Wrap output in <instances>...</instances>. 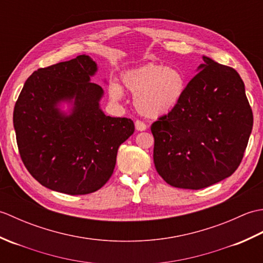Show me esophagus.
I'll use <instances>...</instances> for the list:
<instances>
[{
	"label": "esophagus",
	"mask_w": 263,
	"mask_h": 263,
	"mask_svg": "<svg viewBox=\"0 0 263 263\" xmlns=\"http://www.w3.org/2000/svg\"><path fill=\"white\" fill-rule=\"evenodd\" d=\"M135 124H136V130L137 131H146L147 130V125L141 121H136Z\"/></svg>",
	"instance_id": "obj_1"
}]
</instances>
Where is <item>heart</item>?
Returning a JSON list of instances; mask_svg holds the SVG:
<instances>
[{
  "mask_svg": "<svg viewBox=\"0 0 263 263\" xmlns=\"http://www.w3.org/2000/svg\"><path fill=\"white\" fill-rule=\"evenodd\" d=\"M123 86L133 97L136 109L152 119L171 113L180 104L186 89L182 72L172 66L148 64L133 69L122 76ZM109 95L113 100L123 98V90L117 83H111Z\"/></svg>",
  "mask_w": 263,
  "mask_h": 263,
  "instance_id": "heart-1",
  "label": "heart"
}]
</instances>
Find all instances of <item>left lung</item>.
I'll list each match as a JSON object with an SVG mask.
<instances>
[{
	"mask_svg": "<svg viewBox=\"0 0 263 263\" xmlns=\"http://www.w3.org/2000/svg\"><path fill=\"white\" fill-rule=\"evenodd\" d=\"M202 59L180 104L152 125L156 170L180 189L200 190L231 176L241 164L253 126L239 74Z\"/></svg>",
	"mask_w": 263,
	"mask_h": 263,
	"instance_id": "obj_1",
	"label": "left lung"
}]
</instances>
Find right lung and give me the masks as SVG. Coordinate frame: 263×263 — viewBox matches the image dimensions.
Here are the masks:
<instances>
[{
	"instance_id": "right-lung-1",
	"label": "right lung",
	"mask_w": 263,
	"mask_h": 263,
	"mask_svg": "<svg viewBox=\"0 0 263 263\" xmlns=\"http://www.w3.org/2000/svg\"><path fill=\"white\" fill-rule=\"evenodd\" d=\"M97 64L88 55L38 69L28 78L13 110L21 159L43 186L79 195L109 180L117 150L135 132L133 121L106 116L103 88L90 81ZM62 102L71 105L69 114Z\"/></svg>"
}]
</instances>
